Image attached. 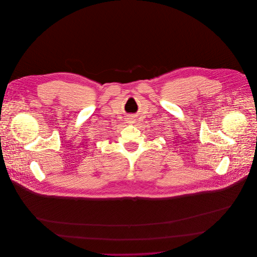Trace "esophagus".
<instances>
[{
    "instance_id": "34e87169",
    "label": "esophagus",
    "mask_w": 257,
    "mask_h": 257,
    "mask_svg": "<svg viewBox=\"0 0 257 257\" xmlns=\"http://www.w3.org/2000/svg\"><path fill=\"white\" fill-rule=\"evenodd\" d=\"M127 122H130V123H133V122H134V119H133V118H130V117H128V121H127Z\"/></svg>"
}]
</instances>
